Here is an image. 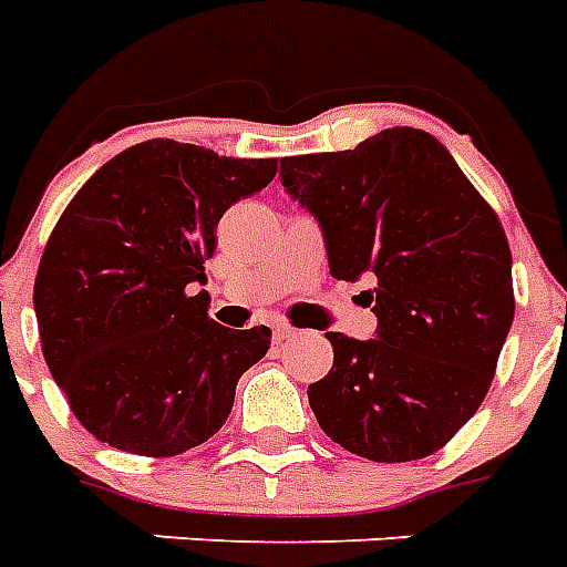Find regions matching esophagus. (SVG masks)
<instances>
[{"instance_id": "obj_1", "label": "esophagus", "mask_w": 567, "mask_h": 567, "mask_svg": "<svg viewBox=\"0 0 567 567\" xmlns=\"http://www.w3.org/2000/svg\"><path fill=\"white\" fill-rule=\"evenodd\" d=\"M274 338L276 341H288V338H293V327H288V323H274Z\"/></svg>"}]
</instances>
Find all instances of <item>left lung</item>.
<instances>
[{
    "label": "left lung",
    "mask_w": 567,
    "mask_h": 567,
    "mask_svg": "<svg viewBox=\"0 0 567 567\" xmlns=\"http://www.w3.org/2000/svg\"><path fill=\"white\" fill-rule=\"evenodd\" d=\"M282 188L315 214L329 274L368 279L371 341L327 332L336 362L309 385L320 430L355 456L412 462L444 447L488 394L515 318L497 214L421 128L344 153L291 155Z\"/></svg>",
    "instance_id": "1"
}]
</instances>
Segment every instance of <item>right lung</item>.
<instances>
[{
  "instance_id": "1",
  "label": "right lung",
  "mask_w": 567,
  "mask_h": 567,
  "mask_svg": "<svg viewBox=\"0 0 567 567\" xmlns=\"http://www.w3.org/2000/svg\"><path fill=\"white\" fill-rule=\"evenodd\" d=\"M276 158L144 141L84 182L49 235L34 315L49 373L91 435L179 456L220 430L270 329L208 318L205 261L231 203L267 188Z\"/></svg>"
}]
</instances>
